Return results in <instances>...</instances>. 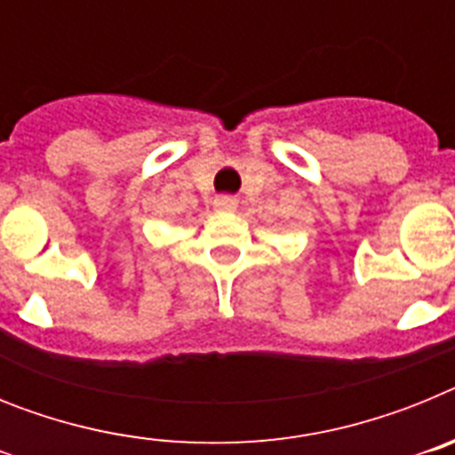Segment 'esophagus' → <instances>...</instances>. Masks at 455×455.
Segmentation results:
<instances>
[{
	"label": "esophagus",
	"instance_id": "34e87169",
	"mask_svg": "<svg viewBox=\"0 0 455 455\" xmlns=\"http://www.w3.org/2000/svg\"><path fill=\"white\" fill-rule=\"evenodd\" d=\"M214 209L219 214H232L236 209V198H230V196H219L214 200Z\"/></svg>",
	"mask_w": 455,
	"mask_h": 455
}]
</instances>
